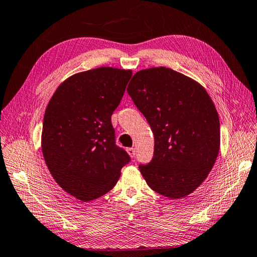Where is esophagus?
Wrapping results in <instances>:
<instances>
[{
	"label": "esophagus",
	"mask_w": 257,
	"mask_h": 257,
	"mask_svg": "<svg viewBox=\"0 0 257 257\" xmlns=\"http://www.w3.org/2000/svg\"><path fill=\"white\" fill-rule=\"evenodd\" d=\"M126 151H127V153L130 154V157L131 158H134L135 157V149H133V148H128V149H126Z\"/></svg>",
	"instance_id": "obj_1"
}]
</instances>
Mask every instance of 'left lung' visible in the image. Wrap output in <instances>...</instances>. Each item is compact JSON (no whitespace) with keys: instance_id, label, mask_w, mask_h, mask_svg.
<instances>
[{"instance_id":"left-lung-1","label":"left lung","mask_w":257,"mask_h":257,"mask_svg":"<svg viewBox=\"0 0 257 257\" xmlns=\"http://www.w3.org/2000/svg\"><path fill=\"white\" fill-rule=\"evenodd\" d=\"M127 93L154 134L151 162L139 169L149 187L171 199L195 191L214 167L220 124L206 89L166 67L138 71Z\"/></svg>"}]
</instances>
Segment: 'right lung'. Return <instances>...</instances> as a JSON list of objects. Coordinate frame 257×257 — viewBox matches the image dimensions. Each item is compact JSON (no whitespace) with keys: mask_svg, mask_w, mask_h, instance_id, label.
Returning <instances> with one entry per match:
<instances>
[{"mask_svg":"<svg viewBox=\"0 0 257 257\" xmlns=\"http://www.w3.org/2000/svg\"><path fill=\"white\" fill-rule=\"evenodd\" d=\"M132 71L100 67L66 79L47 106L42 153L53 179L81 201L112 189L131 161L115 144L112 114L122 99Z\"/></svg>","mask_w":257,"mask_h":257,"instance_id":"obj_1","label":"right lung"}]
</instances>
